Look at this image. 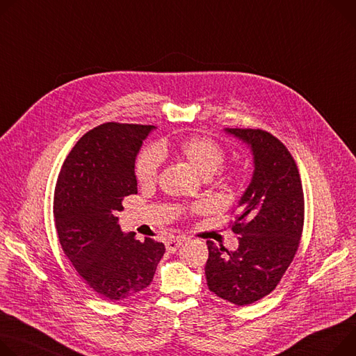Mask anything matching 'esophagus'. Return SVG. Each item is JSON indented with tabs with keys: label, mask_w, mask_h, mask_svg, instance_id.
Listing matches in <instances>:
<instances>
[{
	"label": "esophagus",
	"mask_w": 356,
	"mask_h": 356,
	"mask_svg": "<svg viewBox=\"0 0 356 356\" xmlns=\"http://www.w3.org/2000/svg\"><path fill=\"white\" fill-rule=\"evenodd\" d=\"M186 240L183 237H170L166 240V248L169 252H175Z\"/></svg>",
	"instance_id": "obj_1"
}]
</instances>
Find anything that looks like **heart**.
I'll list each match as a JSON object with an SVG mask.
<instances>
[{
  "label": "heart",
  "instance_id": "1",
  "mask_svg": "<svg viewBox=\"0 0 356 356\" xmlns=\"http://www.w3.org/2000/svg\"><path fill=\"white\" fill-rule=\"evenodd\" d=\"M176 152L180 157L199 170L203 176H211L224 163L227 152L224 146L206 136H190L177 143ZM161 154L157 147L145 149L136 160V177L143 186L153 184L157 180Z\"/></svg>",
  "mask_w": 356,
  "mask_h": 356
}]
</instances>
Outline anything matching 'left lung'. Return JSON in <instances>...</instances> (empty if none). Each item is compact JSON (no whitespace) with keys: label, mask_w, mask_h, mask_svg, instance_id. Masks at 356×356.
I'll return each instance as SVG.
<instances>
[{"label":"left lung","mask_w":356,"mask_h":356,"mask_svg":"<svg viewBox=\"0 0 356 356\" xmlns=\"http://www.w3.org/2000/svg\"><path fill=\"white\" fill-rule=\"evenodd\" d=\"M225 132L251 147L254 173L230 222L238 248L207 241L204 271L211 293L248 305L274 291L294 260L304 227V191L296 160L281 140L261 129Z\"/></svg>","instance_id":"left-lung-1"}]
</instances>
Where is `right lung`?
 I'll return each mask as SVG.
<instances>
[{
    "label": "right lung",
    "instance_id": "right-lung-1",
    "mask_svg": "<svg viewBox=\"0 0 356 356\" xmlns=\"http://www.w3.org/2000/svg\"><path fill=\"white\" fill-rule=\"evenodd\" d=\"M154 126L108 122L86 132L63 161L54 193L60 247L85 284L112 301L150 285L165 244L123 234L116 213L136 195L135 160Z\"/></svg>",
    "mask_w": 356,
    "mask_h": 356
}]
</instances>
